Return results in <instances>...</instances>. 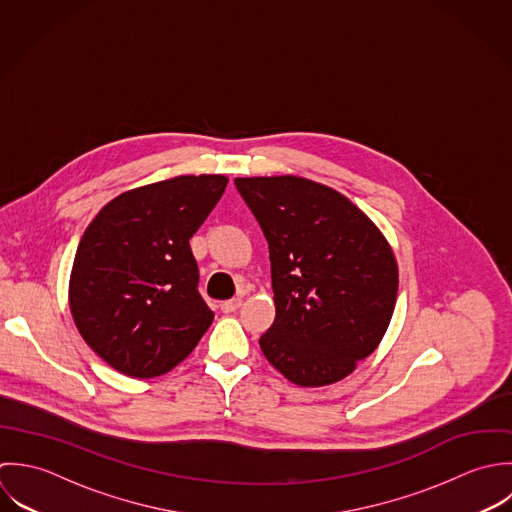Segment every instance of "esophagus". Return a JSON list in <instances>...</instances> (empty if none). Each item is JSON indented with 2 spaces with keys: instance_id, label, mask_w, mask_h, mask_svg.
<instances>
[{
  "instance_id": "1",
  "label": "esophagus",
  "mask_w": 512,
  "mask_h": 512,
  "mask_svg": "<svg viewBox=\"0 0 512 512\" xmlns=\"http://www.w3.org/2000/svg\"><path fill=\"white\" fill-rule=\"evenodd\" d=\"M241 305H243L241 299H231V301H225V303L221 305V310H223L225 314H231V312H235Z\"/></svg>"
}]
</instances>
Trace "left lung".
<instances>
[{"mask_svg": "<svg viewBox=\"0 0 512 512\" xmlns=\"http://www.w3.org/2000/svg\"><path fill=\"white\" fill-rule=\"evenodd\" d=\"M271 259L275 320L259 346L289 382H340L382 342L398 263L378 225L340 192L301 176L235 178Z\"/></svg>", "mask_w": 512, "mask_h": 512, "instance_id": "obj_1", "label": "left lung"}]
</instances>
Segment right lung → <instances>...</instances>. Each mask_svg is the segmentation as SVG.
<instances>
[{"label": "right lung", "instance_id": "obj_1", "mask_svg": "<svg viewBox=\"0 0 512 512\" xmlns=\"http://www.w3.org/2000/svg\"><path fill=\"white\" fill-rule=\"evenodd\" d=\"M227 186L176 176L110 200L79 243L69 307L83 340L116 372L148 380L186 360L213 312L198 293L190 239Z\"/></svg>", "mask_w": 512, "mask_h": 512}]
</instances>
